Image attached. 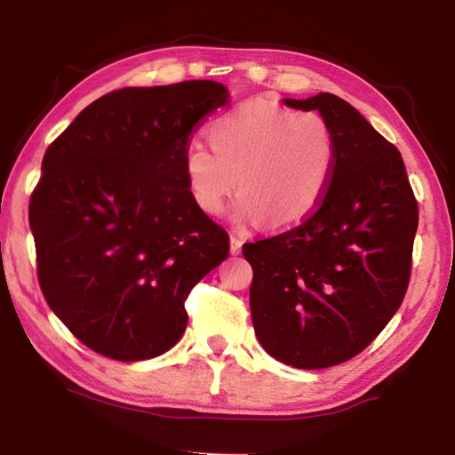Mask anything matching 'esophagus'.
I'll use <instances>...</instances> for the list:
<instances>
[{
	"label": "esophagus",
	"mask_w": 455,
	"mask_h": 455,
	"mask_svg": "<svg viewBox=\"0 0 455 455\" xmlns=\"http://www.w3.org/2000/svg\"><path fill=\"white\" fill-rule=\"evenodd\" d=\"M243 236L241 235H236V233H233L230 235V255H238V252H241V249H243Z\"/></svg>",
	"instance_id": "obj_1"
}]
</instances>
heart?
<instances>
[{"instance_id": "obj_1", "label": "heart", "mask_w": 455, "mask_h": 455, "mask_svg": "<svg viewBox=\"0 0 455 455\" xmlns=\"http://www.w3.org/2000/svg\"><path fill=\"white\" fill-rule=\"evenodd\" d=\"M211 142L190 140L182 156L190 196L206 214L220 212L236 187V222L297 225L333 176V130L315 110L252 100L212 122Z\"/></svg>"}]
</instances>
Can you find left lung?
Instances as JSON below:
<instances>
[{
  "label": "left lung",
  "mask_w": 455,
  "mask_h": 455,
  "mask_svg": "<svg viewBox=\"0 0 455 455\" xmlns=\"http://www.w3.org/2000/svg\"><path fill=\"white\" fill-rule=\"evenodd\" d=\"M283 104L329 122L335 166L309 219L243 246L255 271L251 317L268 355L323 369L363 351L402 305L418 203L402 154L349 102L321 92Z\"/></svg>",
  "instance_id": "8db88e82"
}]
</instances>
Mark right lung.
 <instances>
[{"instance_id":"add662e5","label":"right lung","mask_w":455,"mask_h":455,"mask_svg":"<svg viewBox=\"0 0 455 455\" xmlns=\"http://www.w3.org/2000/svg\"><path fill=\"white\" fill-rule=\"evenodd\" d=\"M228 104L212 80L110 92L50 144L29 200L37 279L56 317L116 361L166 353L190 289L228 257L227 230L190 196L182 156Z\"/></svg>"}]
</instances>
